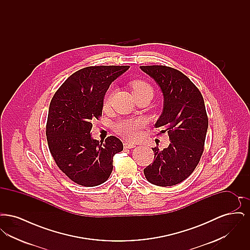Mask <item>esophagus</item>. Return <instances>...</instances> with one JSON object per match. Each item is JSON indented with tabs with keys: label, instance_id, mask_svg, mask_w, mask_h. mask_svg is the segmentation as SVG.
<instances>
[{
	"label": "esophagus",
	"instance_id": "1",
	"mask_svg": "<svg viewBox=\"0 0 250 250\" xmlns=\"http://www.w3.org/2000/svg\"><path fill=\"white\" fill-rule=\"evenodd\" d=\"M136 145L135 144H133V143H127V142H125V143H124V147L125 148V149H131V148H134Z\"/></svg>",
	"mask_w": 250,
	"mask_h": 250
}]
</instances>
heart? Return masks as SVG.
Instances as JSON below:
<instances>
[{
	"label": "heart",
	"instance_id": "b5f03b06",
	"mask_svg": "<svg viewBox=\"0 0 250 250\" xmlns=\"http://www.w3.org/2000/svg\"><path fill=\"white\" fill-rule=\"evenodd\" d=\"M131 88H132L133 95L141 94L143 92H149L153 94L152 87L149 84L142 81L133 82L131 83ZM111 96H112V92H109L105 96L104 103H103L104 108H108L110 106ZM144 125H145V122L143 119H123L120 120L114 125V129L125 139L128 141H135L140 137L141 130L144 126Z\"/></svg>",
	"mask_w": 250,
	"mask_h": 250
}]
</instances>
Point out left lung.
I'll list each match as a JSON object with an SVG mask.
<instances>
[{
	"label": "left lung",
	"instance_id": "left-lung-1",
	"mask_svg": "<svg viewBox=\"0 0 250 250\" xmlns=\"http://www.w3.org/2000/svg\"><path fill=\"white\" fill-rule=\"evenodd\" d=\"M154 79L163 95V110L155 128L167 132L170 143L163 151L152 148L154 162L143 169L146 179L171 187L188 178L200 162L208 117L199 89L182 72L165 65L140 66Z\"/></svg>",
	"mask_w": 250,
	"mask_h": 250
}]
</instances>
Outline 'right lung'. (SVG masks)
<instances>
[{"instance_id":"add662e5","label":"right lung","mask_w":250,"mask_h":250,"mask_svg":"<svg viewBox=\"0 0 250 250\" xmlns=\"http://www.w3.org/2000/svg\"><path fill=\"white\" fill-rule=\"evenodd\" d=\"M128 65L89 66L75 72L53 95L48 108L46 135L48 148L60 169L73 182L95 187L106 182L112 159L123 151L114 136L105 143L92 138L93 121L102 115L104 96Z\"/></svg>"}]
</instances>
